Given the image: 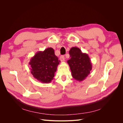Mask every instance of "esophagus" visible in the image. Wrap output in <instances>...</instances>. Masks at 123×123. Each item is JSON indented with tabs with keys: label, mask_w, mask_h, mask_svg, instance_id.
<instances>
[{
	"label": "esophagus",
	"mask_w": 123,
	"mask_h": 123,
	"mask_svg": "<svg viewBox=\"0 0 123 123\" xmlns=\"http://www.w3.org/2000/svg\"><path fill=\"white\" fill-rule=\"evenodd\" d=\"M59 59H60V61L62 62H65V56H63V55L61 56L60 58H59Z\"/></svg>",
	"instance_id": "esophagus-1"
}]
</instances>
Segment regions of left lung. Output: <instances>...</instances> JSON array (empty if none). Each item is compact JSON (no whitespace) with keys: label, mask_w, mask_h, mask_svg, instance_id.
Instances as JSON below:
<instances>
[{"label":"left lung","mask_w":123,"mask_h":123,"mask_svg":"<svg viewBox=\"0 0 123 123\" xmlns=\"http://www.w3.org/2000/svg\"><path fill=\"white\" fill-rule=\"evenodd\" d=\"M70 58L67 61L74 80L81 81L90 73L92 64L88 54L83 53L80 48L72 47L69 51Z\"/></svg>","instance_id":"left-lung-1"}]
</instances>
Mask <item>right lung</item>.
<instances>
[{"label": "right lung", "instance_id": "1", "mask_svg": "<svg viewBox=\"0 0 123 123\" xmlns=\"http://www.w3.org/2000/svg\"><path fill=\"white\" fill-rule=\"evenodd\" d=\"M55 55L52 48L40 51L29 62L31 73L35 79L43 83H49L53 80L57 66L61 61Z\"/></svg>", "mask_w": 123, "mask_h": 123}]
</instances>
